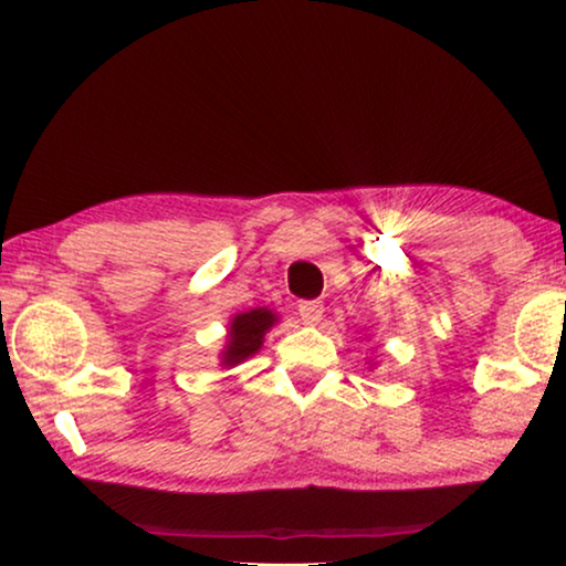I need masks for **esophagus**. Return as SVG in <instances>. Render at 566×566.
Returning <instances> with one entry per match:
<instances>
[{
  "label": "esophagus",
  "instance_id": "1",
  "mask_svg": "<svg viewBox=\"0 0 566 566\" xmlns=\"http://www.w3.org/2000/svg\"><path fill=\"white\" fill-rule=\"evenodd\" d=\"M298 314H301V319H304L306 324H316V322L322 319V314H324V304H322V301H301Z\"/></svg>",
  "mask_w": 566,
  "mask_h": 566
}]
</instances>
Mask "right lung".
Here are the masks:
<instances>
[{
	"label": "right lung",
	"instance_id": "right-lung-1",
	"mask_svg": "<svg viewBox=\"0 0 566 566\" xmlns=\"http://www.w3.org/2000/svg\"><path fill=\"white\" fill-rule=\"evenodd\" d=\"M275 324V314L268 308H252V312L234 316L229 327V345L223 353V366H237L239 360L250 358L260 350L262 337Z\"/></svg>",
	"mask_w": 566,
	"mask_h": 566
}]
</instances>
